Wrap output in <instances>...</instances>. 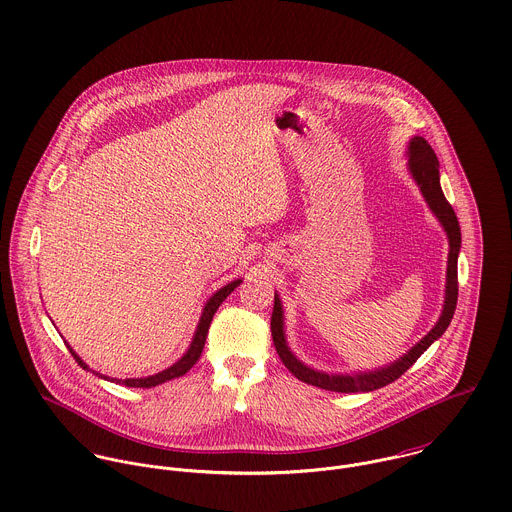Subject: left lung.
Returning <instances> with one entry per match:
<instances>
[{"label": "left lung", "instance_id": "1", "mask_svg": "<svg viewBox=\"0 0 512 512\" xmlns=\"http://www.w3.org/2000/svg\"><path fill=\"white\" fill-rule=\"evenodd\" d=\"M408 170L417 184L425 204L429 205L431 213L437 217L441 223L447 241H449V255H447V275H445V297H443V308L439 314V320L435 326L417 342L409 348L404 356L394 360L388 366L376 368V370H366V372H350V374H328L322 370H314L307 366L303 360L295 356V352L289 348L287 334H285V310L279 295L275 293V307H273V316H271V334L275 348L283 360V364L289 368L293 376H297L301 382L328 390V392H338V394H356V392H374L378 388H384L398 380L406 370L413 366V362L435 342L443 336L447 330L453 312L457 307V259L461 251V227L457 221V215L453 207L445 200L441 184H439V160L433 152V148L427 144L423 136H413L409 140L408 150Z\"/></svg>", "mask_w": 512, "mask_h": 512}]
</instances>
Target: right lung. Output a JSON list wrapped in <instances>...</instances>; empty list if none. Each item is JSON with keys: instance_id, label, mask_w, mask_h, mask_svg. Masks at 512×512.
<instances>
[{"instance_id": "right-lung-1", "label": "right lung", "mask_w": 512, "mask_h": 512, "mask_svg": "<svg viewBox=\"0 0 512 512\" xmlns=\"http://www.w3.org/2000/svg\"><path fill=\"white\" fill-rule=\"evenodd\" d=\"M239 285H241V279H235V281L227 283L225 287L217 289V291L207 299V303H205L204 308H202V316H200V322H198V326H196L194 338H192V342H190L186 354H184L178 362H174L170 368H166V370H162V372H158V374H152V376H146V378H126V380L108 378V376H104V374H99V372L91 370V368L77 356V352H75L69 344H67V348L71 350V354L75 356V360L81 364V368H85V370L97 374L99 378H103L106 382H116V384H122V386H128V388H154V386H160V384H164V382H170V380H176V378L184 376V374H186L188 370H192V366L200 360L202 350H204L205 338H207V330H209V324H211V320H213L215 310L233 293V289H237Z\"/></svg>"}]
</instances>
